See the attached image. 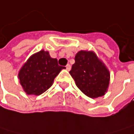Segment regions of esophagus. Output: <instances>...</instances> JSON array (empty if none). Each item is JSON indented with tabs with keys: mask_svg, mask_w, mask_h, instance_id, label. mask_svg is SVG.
Instances as JSON below:
<instances>
[{
	"mask_svg": "<svg viewBox=\"0 0 134 134\" xmlns=\"http://www.w3.org/2000/svg\"><path fill=\"white\" fill-rule=\"evenodd\" d=\"M66 69L68 70V71H70L71 70V65L70 64H68L66 66Z\"/></svg>",
	"mask_w": 134,
	"mask_h": 134,
	"instance_id": "obj_1",
	"label": "esophagus"
}]
</instances>
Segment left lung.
Instances as JSON below:
<instances>
[{
    "label": "left lung",
    "mask_w": 134,
    "mask_h": 134,
    "mask_svg": "<svg viewBox=\"0 0 134 134\" xmlns=\"http://www.w3.org/2000/svg\"><path fill=\"white\" fill-rule=\"evenodd\" d=\"M75 61L69 73L79 89L92 98L103 96L110 82V73L106 66L92 52H79Z\"/></svg>",
    "instance_id": "obj_1"
}]
</instances>
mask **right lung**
Masks as SVG:
<instances>
[{
    "label": "right lung",
    "mask_w": 134,
    "mask_h": 134,
    "mask_svg": "<svg viewBox=\"0 0 134 134\" xmlns=\"http://www.w3.org/2000/svg\"><path fill=\"white\" fill-rule=\"evenodd\" d=\"M64 68L47 52L40 51L32 55L20 69L18 77L27 94L40 95L48 89L55 78Z\"/></svg>",
    "instance_id": "obj_1"
}]
</instances>
